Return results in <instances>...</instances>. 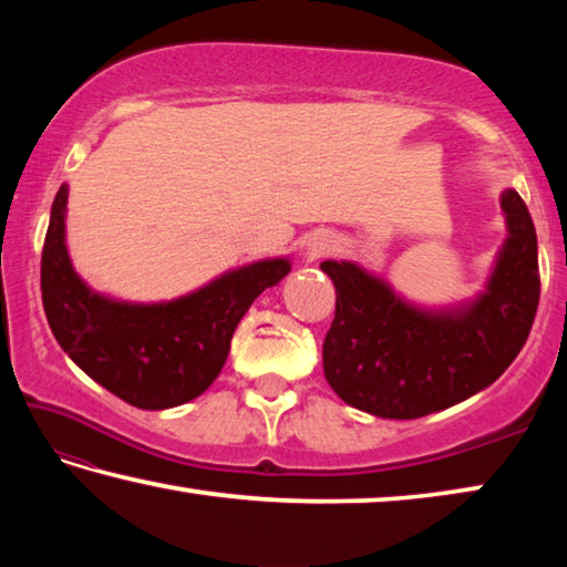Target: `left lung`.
Returning <instances> with one entry per match:
<instances>
[{
  "label": "left lung",
  "instance_id": "left-lung-1",
  "mask_svg": "<svg viewBox=\"0 0 567 567\" xmlns=\"http://www.w3.org/2000/svg\"><path fill=\"white\" fill-rule=\"evenodd\" d=\"M505 249L487 292L460 312H420L350 262H322L338 290L322 342L330 388L378 417L415 420L491 385L523 350L540 302L537 235L515 189L503 195Z\"/></svg>",
  "mask_w": 567,
  "mask_h": 567
}]
</instances>
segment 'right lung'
I'll return each mask as SVG.
<instances>
[{"label": "right lung", "mask_w": 567, "mask_h": 567, "mask_svg": "<svg viewBox=\"0 0 567 567\" xmlns=\"http://www.w3.org/2000/svg\"><path fill=\"white\" fill-rule=\"evenodd\" d=\"M66 187L56 192L42 247V305L60 348L107 388L142 410H167L213 385L237 322L255 297L290 272L265 260L223 275L167 305H124L87 290L64 247Z\"/></svg>", "instance_id": "obj_1"}]
</instances>
